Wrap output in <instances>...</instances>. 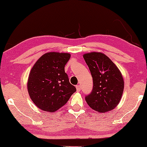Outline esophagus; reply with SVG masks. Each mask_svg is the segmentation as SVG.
Masks as SVG:
<instances>
[{"mask_svg":"<svg viewBox=\"0 0 147 147\" xmlns=\"http://www.w3.org/2000/svg\"><path fill=\"white\" fill-rule=\"evenodd\" d=\"M76 87V90H77V92H80V90H81V86L80 85H77Z\"/></svg>","mask_w":147,"mask_h":147,"instance_id":"esophagus-1","label":"esophagus"}]
</instances>
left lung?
Wrapping results in <instances>:
<instances>
[{
    "instance_id": "left-lung-1",
    "label": "left lung",
    "mask_w": 147,
    "mask_h": 147,
    "mask_svg": "<svg viewBox=\"0 0 147 147\" xmlns=\"http://www.w3.org/2000/svg\"><path fill=\"white\" fill-rule=\"evenodd\" d=\"M93 78V89L85 99L92 109L99 112L113 110L119 104L124 90L121 72L105 54L91 52L83 55Z\"/></svg>"
}]
</instances>
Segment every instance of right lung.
I'll return each mask as SVG.
<instances>
[{
  "mask_svg": "<svg viewBox=\"0 0 147 147\" xmlns=\"http://www.w3.org/2000/svg\"><path fill=\"white\" fill-rule=\"evenodd\" d=\"M70 56L67 53L49 52L32 67L27 90L32 101L39 109L50 112L58 110L76 91L64 69Z\"/></svg>",
  "mask_w": 147,
  "mask_h": 147,
  "instance_id": "obj_1",
  "label": "right lung"
}]
</instances>
